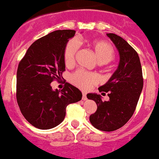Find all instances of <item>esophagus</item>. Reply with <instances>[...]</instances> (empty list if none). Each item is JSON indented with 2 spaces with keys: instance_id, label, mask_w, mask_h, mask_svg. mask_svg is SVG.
Returning a JSON list of instances; mask_svg holds the SVG:
<instances>
[{
  "instance_id": "obj_1",
  "label": "esophagus",
  "mask_w": 159,
  "mask_h": 159,
  "mask_svg": "<svg viewBox=\"0 0 159 159\" xmlns=\"http://www.w3.org/2000/svg\"><path fill=\"white\" fill-rule=\"evenodd\" d=\"M87 99V97H86V94L85 93V92H82V100H86Z\"/></svg>"
}]
</instances>
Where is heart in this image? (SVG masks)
<instances>
[{
  "label": "heart",
  "mask_w": 159,
  "mask_h": 159,
  "mask_svg": "<svg viewBox=\"0 0 159 159\" xmlns=\"http://www.w3.org/2000/svg\"><path fill=\"white\" fill-rule=\"evenodd\" d=\"M90 47L94 51L96 59L99 64H107L114 59V48L107 42L102 40H93L90 42ZM78 49L79 43L77 39H71L67 43L63 53L64 62L66 66L73 65ZM70 81L75 86L84 90H87L92 85L98 82V76L94 73L78 70L72 74Z\"/></svg>",
  "instance_id": "heart-1"
}]
</instances>
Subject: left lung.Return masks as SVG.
Segmentation results:
<instances>
[{
	"instance_id": "left-lung-1",
	"label": "left lung",
	"mask_w": 159,
	"mask_h": 159,
	"mask_svg": "<svg viewBox=\"0 0 159 159\" xmlns=\"http://www.w3.org/2000/svg\"><path fill=\"white\" fill-rule=\"evenodd\" d=\"M107 35L120 54L117 69L108 82L98 88L102 94L107 93L109 100L103 102L97 94L86 96L97 104V110L90 116L91 125L102 131L111 132L123 127L135 111L143 88V77L137 52L117 34L109 33Z\"/></svg>"
}]
</instances>
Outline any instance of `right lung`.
Returning <instances> with one entry per match:
<instances>
[{"instance_id":"1","label":"right lung","mask_w":159,"mask_h":159,"mask_svg":"<svg viewBox=\"0 0 159 159\" xmlns=\"http://www.w3.org/2000/svg\"><path fill=\"white\" fill-rule=\"evenodd\" d=\"M75 33L73 30L51 32L34 41L19 62L17 102L23 116L34 127H56L64 120L66 107L82 99V92L68 82L61 90H53L51 86V82L62 77L64 50Z\"/></svg>"}]
</instances>
